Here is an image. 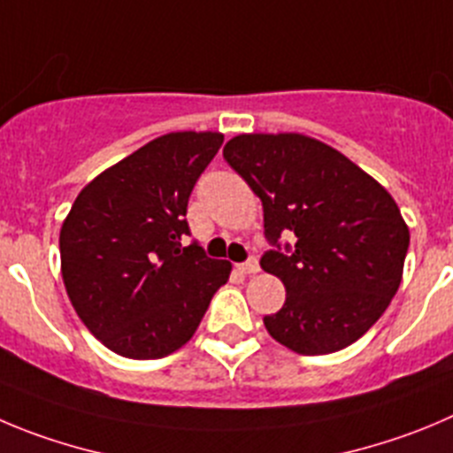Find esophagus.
Returning a JSON list of instances; mask_svg holds the SVG:
<instances>
[{"instance_id": "obj_1", "label": "esophagus", "mask_w": 453, "mask_h": 453, "mask_svg": "<svg viewBox=\"0 0 453 453\" xmlns=\"http://www.w3.org/2000/svg\"><path fill=\"white\" fill-rule=\"evenodd\" d=\"M236 268H239V273H243V274H257L261 270L259 261H257V259L246 261V264H239Z\"/></svg>"}]
</instances>
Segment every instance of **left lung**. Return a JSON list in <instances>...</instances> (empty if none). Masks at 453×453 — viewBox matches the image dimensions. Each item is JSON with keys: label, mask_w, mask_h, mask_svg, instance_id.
Masks as SVG:
<instances>
[{"label": "left lung", "mask_w": 453, "mask_h": 453, "mask_svg": "<svg viewBox=\"0 0 453 453\" xmlns=\"http://www.w3.org/2000/svg\"><path fill=\"white\" fill-rule=\"evenodd\" d=\"M223 158L264 205V227L277 246L265 273L281 279L286 302L264 324L299 355H326L360 340L403 281L409 226L398 203L365 169L306 134H239ZM279 248V246H277Z\"/></svg>", "instance_id": "8db88e82"}]
</instances>
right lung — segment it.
I'll return each mask as SVG.
<instances>
[{"mask_svg": "<svg viewBox=\"0 0 453 453\" xmlns=\"http://www.w3.org/2000/svg\"><path fill=\"white\" fill-rule=\"evenodd\" d=\"M223 142L219 131H172L82 188L60 230L62 281L84 326L129 360L188 344L230 261L183 246L194 183Z\"/></svg>", "mask_w": 453, "mask_h": 453, "instance_id": "1", "label": "right lung"}]
</instances>
